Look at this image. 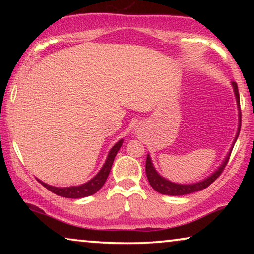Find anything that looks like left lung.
<instances>
[{"label": "left lung", "mask_w": 254, "mask_h": 254, "mask_svg": "<svg viewBox=\"0 0 254 254\" xmlns=\"http://www.w3.org/2000/svg\"><path fill=\"white\" fill-rule=\"evenodd\" d=\"M231 86L234 89L236 103H237V109H238V128L237 133H236V136L234 138V142H232V145L229 149L227 156H225L223 162L221 163L220 166L215 170V171L211 173L210 176H208L207 178H204L200 182L192 183V184H179L171 182V180L164 178V177L159 175L157 170L155 169L154 163L151 161L150 154L147 155V162H145V173H147V178L149 180V184H150L152 189H154L156 192L164 194V195H172V196H179V195H186V194H190L194 192H197V190H201L206 189L210 185L211 183L214 182L215 179L217 178L218 176L221 175L222 171H223L225 165L229 161V157H230V154L232 151V148L237 141L239 131H241V123H242V113H241V100H239V93H238V86L236 84V82H231Z\"/></svg>", "instance_id": "left-lung-1"}]
</instances>
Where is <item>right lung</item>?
<instances>
[{"mask_svg":"<svg viewBox=\"0 0 254 254\" xmlns=\"http://www.w3.org/2000/svg\"><path fill=\"white\" fill-rule=\"evenodd\" d=\"M123 143H124V138H121V140L118 141L117 143L110 149L109 154H107L106 161L103 164L102 169L98 171V173H97L95 177H92L89 182L81 184V185L68 186V187H57V186L48 185V184L41 182V180L38 178H37V180L41 184V185L46 187L47 190H50L51 192H53L57 194V195H60L64 197H69V199H81V197L92 195V194L98 192V190L103 187L104 184H105L107 177H109V175H110L111 168H112L114 157L117 156L118 151H119V149L121 148Z\"/></svg>","mask_w":254,"mask_h":254,"instance_id":"obj_1","label":"right lung"}]
</instances>
